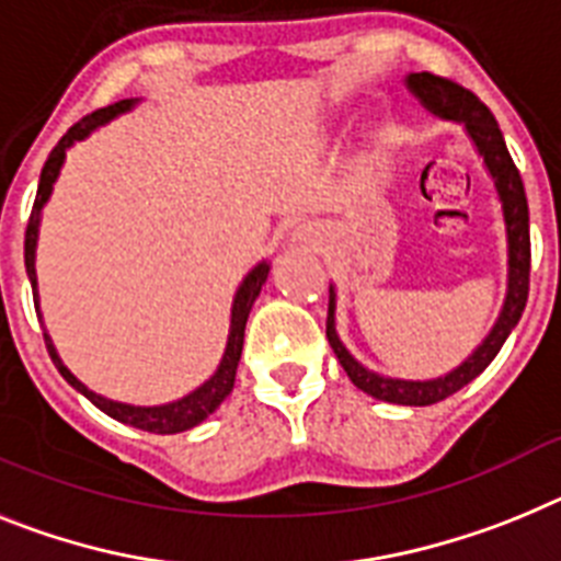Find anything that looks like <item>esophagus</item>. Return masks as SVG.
Here are the masks:
<instances>
[{
  "instance_id": "obj_1",
  "label": "esophagus",
  "mask_w": 561,
  "mask_h": 561,
  "mask_svg": "<svg viewBox=\"0 0 561 561\" xmlns=\"http://www.w3.org/2000/svg\"><path fill=\"white\" fill-rule=\"evenodd\" d=\"M301 237H305V240H308V233H301V231H299V240H301Z\"/></svg>"
}]
</instances>
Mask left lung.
I'll list each match as a JSON object with an SVG mask.
<instances>
[{
  "label": "left lung",
  "mask_w": 561,
  "mask_h": 561,
  "mask_svg": "<svg viewBox=\"0 0 561 561\" xmlns=\"http://www.w3.org/2000/svg\"><path fill=\"white\" fill-rule=\"evenodd\" d=\"M409 90L415 92L417 99L437 112L440 118L460 121L469 129L471 140L477 144L480 154H483L485 165H489L491 178L496 183V192L503 199L505 226H508V296H505L503 313L496 319L494 330L489 339L483 341V347L471 355L469 362L449 373L446 378L437 381H398V378H381V375L369 373L362 364L355 362L353 355L344 350V344L335 335V299L330 290L328 305V341L333 347L335 358L350 375V381L355 387L367 392V396L378 398L387 403H403V407H428V403L446 401L449 396L460 392L466 383H471L477 375L483 373L500 347L505 344L511 330L516 328V321L523 316L525 301H528V285H530V231H528V197H525L523 178L519 169L511 160L508 146H505L503 133L496 126V118L491 115L489 106L477 99L474 92L466 90L462 84L451 81L446 76H435V72H412L407 78Z\"/></svg>",
  "instance_id": "obj_1"
}]
</instances>
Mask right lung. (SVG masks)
<instances>
[{
	"instance_id": "add662e5",
	"label": "right lung",
	"mask_w": 561,
	"mask_h": 561,
	"mask_svg": "<svg viewBox=\"0 0 561 561\" xmlns=\"http://www.w3.org/2000/svg\"><path fill=\"white\" fill-rule=\"evenodd\" d=\"M133 106V101H118V104H110V106H101V110L90 112L84 118L72 124L67 129V135L53 146L50 158L45 160V169H42V178H38V192L36 199H33V211H31V220H27V228H24V267H27V276H31V285L36 290V267H33V251H36V233H38V211L42 206L47 203L50 197V188L56 183V174L61 169V160H65L67 146H72V140H81L90 129L95 126L106 124L110 118H115L118 112H126ZM267 271L271 267L262 262L245 276L242 287L237 290V299H233V310H231V333H228V347L226 355H222V364L220 369L211 375V381H206L199 389H194L192 396H186L183 401L178 403H169V407H126V403H115V401H106V398L95 396L84 383L78 381L76 375L61 364V358L56 355V347L50 344V339L45 335V344H47V353H50L53 364L58 367V373L65 375V381L70 387H76L87 401H92L101 412H106L110 417L121 423H129L135 428H144V432H154V435H178V432H186V428L197 426V423L206 421L211 415L214 409L220 407L228 396H231L233 389V378H237V364H240V355H242V339H245V321L248 313H251L253 301L260 296L262 285L267 279ZM33 301H36V294H33Z\"/></svg>"
}]
</instances>
